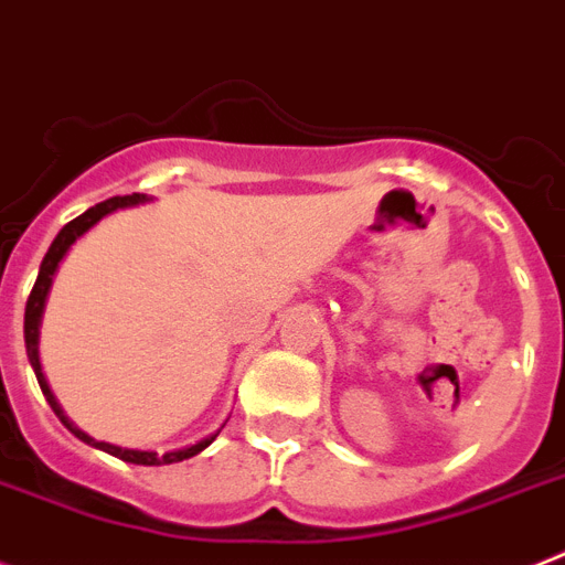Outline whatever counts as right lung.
<instances>
[{"instance_id":"1","label":"right lung","mask_w":565,"mask_h":565,"mask_svg":"<svg viewBox=\"0 0 565 565\" xmlns=\"http://www.w3.org/2000/svg\"><path fill=\"white\" fill-rule=\"evenodd\" d=\"M141 201H147V195L141 193H134V195H116V199H107L102 201V204H96V207H90L87 213H82L78 218H73V222H67L65 227L58 230V235L53 238L51 249H47L45 262H42V267H39V278L36 284H33L31 296H28V307H24V347H28V358H31L33 364V372H36V381L39 386H42V392H45L47 404H51V409L56 412L58 418H62V424L67 426V429L76 435L78 440H85V444L96 446V449H102V452L113 455V458L119 460H127V463H139V466H164V463H179V460H188L193 458V455H199L201 449H207L210 444L215 440V435H210V438L199 440L195 446H188V449H179V452H167V455H156V452H139V449H121V446H113V444H105V440H93L90 435H85L82 429H76V426L71 424V420L62 415V406L56 404V398H53L51 386H47L45 375H42V364H39V321H42V310H45V298L47 292H51V284H53V273H56L58 262L65 258V253L71 249V244L76 242L78 235H85L87 230L93 227L96 222H102L107 213H113V210L119 207H130V204H141Z\"/></svg>"}]
</instances>
